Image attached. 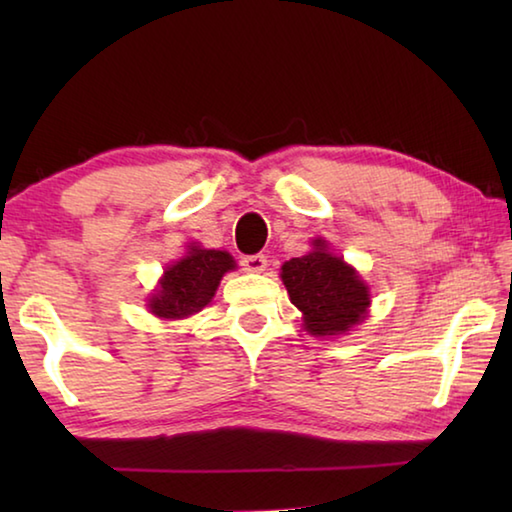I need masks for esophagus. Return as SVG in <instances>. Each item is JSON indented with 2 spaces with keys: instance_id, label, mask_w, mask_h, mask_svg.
<instances>
[{
  "instance_id": "esophagus-1",
  "label": "esophagus",
  "mask_w": 512,
  "mask_h": 512,
  "mask_svg": "<svg viewBox=\"0 0 512 512\" xmlns=\"http://www.w3.org/2000/svg\"><path fill=\"white\" fill-rule=\"evenodd\" d=\"M241 266L248 273H262L266 268V257L264 255H246L241 257Z\"/></svg>"
}]
</instances>
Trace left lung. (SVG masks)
Segmentation results:
<instances>
[{
  "mask_svg": "<svg viewBox=\"0 0 512 512\" xmlns=\"http://www.w3.org/2000/svg\"><path fill=\"white\" fill-rule=\"evenodd\" d=\"M282 282L311 334L332 336L348 332L370 305L368 287L341 257L327 253L320 239L309 255L293 257L282 266Z\"/></svg>",
  "mask_w": 512,
  "mask_h": 512,
  "instance_id": "obj_1",
  "label": "left lung"
}]
</instances>
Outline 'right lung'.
<instances>
[{
	"label": "right lung",
	"instance_id": "right-lung-1",
	"mask_svg": "<svg viewBox=\"0 0 512 512\" xmlns=\"http://www.w3.org/2000/svg\"><path fill=\"white\" fill-rule=\"evenodd\" d=\"M235 268V259L223 250L192 248L189 255L167 268L160 291L153 293L149 307L155 316L185 318L201 311L214 298L223 273Z\"/></svg>",
	"mask_w": 512,
	"mask_h": 512
}]
</instances>
